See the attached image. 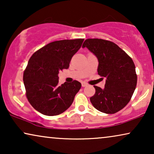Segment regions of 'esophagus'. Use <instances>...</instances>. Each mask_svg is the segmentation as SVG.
<instances>
[{
	"instance_id": "esophagus-1",
	"label": "esophagus",
	"mask_w": 154,
	"mask_h": 154,
	"mask_svg": "<svg viewBox=\"0 0 154 154\" xmlns=\"http://www.w3.org/2000/svg\"><path fill=\"white\" fill-rule=\"evenodd\" d=\"M81 85H82V86H83V87H85V86L88 85V83H85V82H82Z\"/></svg>"
}]
</instances>
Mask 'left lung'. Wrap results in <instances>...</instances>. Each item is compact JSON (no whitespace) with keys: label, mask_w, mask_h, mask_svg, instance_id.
Here are the masks:
<instances>
[{"label":"left lung","mask_w":154,"mask_h":154,"mask_svg":"<svg viewBox=\"0 0 154 154\" xmlns=\"http://www.w3.org/2000/svg\"><path fill=\"white\" fill-rule=\"evenodd\" d=\"M97 58L98 74L106 78L104 88L94 85L95 94L90 102L96 109L112 114L130 102L137 85L135 66L130 57L113 42L89 38L83 43Z\"/></svg>","instance_id":"left-lung-1"}]
</instances>
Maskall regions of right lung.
I'll list each match as a JSON object with an SVG mask.
<instances>
[{
	"label": "right lung",
	"mask_w": 154,
	"mask_h": 154,
	"mask_svg": "<svg viewBox=\"0 0 154 154\" xmlns=\"http://www.w3.org/2000/svg\"><path fill=\"white\" fill-rule=\"evenodd\" d=\"M84 39L62 40L48 43L31 57L23 75L26 97L35 110L57 116L68 109L81 88L77 81L59 85L60 71L67 69Z\"/></svg>",
	"instance_id": "right-lung-1"
}]
</instances>
